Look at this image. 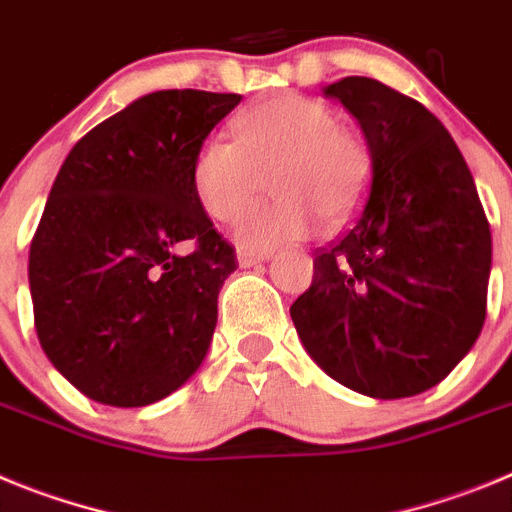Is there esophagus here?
<instances>
[{
  "label": "esophagus",
  "mask_w": 512,
  "mask_h": 512,
  "mask_svg": "<svg viewBox=\"0 0 512 512\" xmlns=\"http://www.w3.org/2000/svg\"><path fill=\"white\" fill-rule=\"evenodd\" d=\"M270 252H252V250H237V262L239 267H252V265H260V262L270 260Z\"/></svg>",
  "instance_id": "obj_1"
}]
</instances>
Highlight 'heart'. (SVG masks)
Wrapping results in <instances>:
<instances>
[{"instance_id": "1", "label": "heart", "mask_w": 512, "mask_h": 512, "mask_svg": "<svg viewBox=\"0 0 512 512\" xmlns=\"http://www.w3.org/2000/svg\"><path fill=\"white\" fill-rule=\"evenodd\" d=\"M234 142L209 137L196 150L191 188L214 222H234L260 199L265 178L278 196L250 211L234 239L247 250L273 247L331 229L357 209L370 181V153L326 104L278 94L234 119Z\"/></svg>"}]
</instances>
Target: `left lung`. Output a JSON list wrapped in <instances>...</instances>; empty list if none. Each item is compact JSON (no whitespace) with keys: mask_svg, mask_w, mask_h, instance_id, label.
Segmentation results:
<instances>
[{"mask_svg":"<svg viewBox=\"0 0 512 512\" xmlns=\"http://www.w3.org/2000/svg\"><path fill=\"white\" fill-rule=\"evenodd\" d=\"M359 122L370 188L290 306L303 347L367 398H411L467 357L485 324L490 224L444 124L375 78L324 86Z\"/></svg>","mask_w":512,"mask_h":512,"instance_id":"1","label":"left lung"}]
</instances>
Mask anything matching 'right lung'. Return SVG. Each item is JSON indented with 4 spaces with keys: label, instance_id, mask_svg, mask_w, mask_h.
Here are the masks:
<instances>
[{
    "label": "right lung",
    "instance_id": "obj_1",
    "mask_svg": "<svg viewBox=\"0 0 512 512\" xmlns=\"http://www.w3.org/2000/svg\"><path fill=\"white\" fill-rule=\"evenodd\" d=\"M239 101L140 96L81 137L55 176L27 267L35 329L55 370L96 403H158L209 352L237 257L193 196L191 165Z\"/></svg>",
    "mask_w": 512,
    "mask_h": 512
}]
</instances>
